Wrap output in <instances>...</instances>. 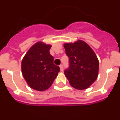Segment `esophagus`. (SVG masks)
<instances>
[{"mask_svg":"<svg viewBox=\"0 0 120 120\" xmlns=\"http://www.w3.org/2000/svg\"><path fill=\"white\" fill-rule=\"evenodd\" d=\"M60 71H63V70H64V68H63L62 65H60Z\"/></svg>","mask_w":120,"mask_h":120,"instance_id":"obj_1","label":"esophagus"}]
</instances>
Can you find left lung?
I'll list each match as a JSON object with an SVG mask.
<instances>
[{"label": "left lung", "instance_id": "1", "mask_svg": "<svg viewBox=\"0 0 120 120\" xmlns=\"http://www.w3.org/2000/svg\"><path fill=\"white\" fill-rule=\"evenodd\" d=\"M69 57V67L64 74L72 87L77 90L89 88L97 79L99 60L88 44L82 40L64 44Z\"/></svg>", "mask_w": 120, "mask_h": 120}]
</instances>
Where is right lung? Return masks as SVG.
Segmentation results:
<instances>
[{
	"mask_svg": "<svg viewBox=\"0 0 120 120\" xmlns=\"http://www.w3.org/2000/svg\"><path fill=\"white\" fill-rule=\"evenodd\" d=\"M51 47V45L37 42L22 58V76L32 89L40 92L47 90L60 71V68L54 65V58L50 54Z\"/></svg>",
	"mask_w": 120,
	"mask_h": 120,
	"instance_id": "add662e5",
	"label": "right lung"
}]
</instances>
